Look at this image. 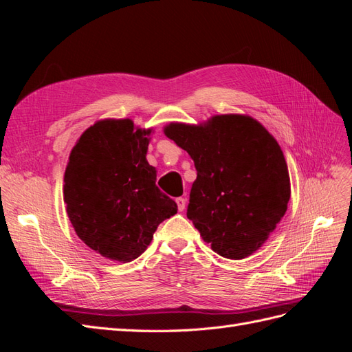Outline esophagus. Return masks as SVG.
Listing matches in <instances>:
<instances>
[{
	"mask_svg": "<svg viewBox=\"0 0 352 352\" xmlns=\"http://www.w3.org/2000/svg\"><path fill=\"white\" fill-rule=\"evenodd\" d=\"M176 202H177V208H179V211H184V210H185V207H186V198H184V197H179V198H176Z\"/></svg>",
	"mask_w": 352,
	"mask_h": 352,
	"instance_id": "esophagus-1",
	"label": "esophagus"
}]
</instances>
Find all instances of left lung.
I'll return each instance as SVG.
<instances>
[{
	"label": "left lung",
	"instance_id": "8db88e82",
	"mask_svg": "<svg viewBox=\"0 0 352 352\" xmlns=\"http://www.w3.org/2000/svg\"><path fill=\"white\" fill-rule=\"evenodd\" d=\"M164 133L194 160L186 216L211 250L241 260L267 241L291 198L274 138L248 116H214L204 126L170 123Z\"/></svg>",
	"mask_w": 352,
	"mask_h": 352
}]
</instances>
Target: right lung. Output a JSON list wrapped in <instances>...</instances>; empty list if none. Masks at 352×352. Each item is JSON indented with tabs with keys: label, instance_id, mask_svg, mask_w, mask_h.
<instances>
[{
	"label": "right lung",
	"instance_id": "add662e5",
	"mask_svg": "<svg viewBox=\"0 0 352 352\" xmlns=\"http://www.w3.org/2000/svg\"><path fill=\"white\" fill-rule=\"evenodd\" d=\"M150 133L135 129L129 119L102 120L85 131L70 153L67 216L78 236L105 258H138L160 223L177 212L145 158Z\"/></svg>",
	"mask_w": 352,
	"mask_h": 352
}]
</instances>
